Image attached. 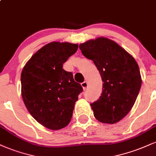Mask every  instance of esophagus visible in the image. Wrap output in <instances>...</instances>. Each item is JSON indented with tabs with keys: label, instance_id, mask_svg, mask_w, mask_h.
Wrapping results in <instances>:
<instances>
[{
	"label": "esophagus",
	"instance_id": "34e87169",
	"mask_svg": "<svg viewBox=\"0 0 156 156\" xmlns=\"http://www.w3.org/2000/svg\"><path fill=\"white\" fill-rule=\"evenodd\" d=\"M81 87H83V89H84V90H86L87 87H88V83H87V81L83 82V83H81Z\"/></svg>",
	"mask_w": 156,
	"mask_h": 156
}]
</instances>
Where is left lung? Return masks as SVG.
<instances>
[{
	"instance_id": "1",
	"label": "left lung",
	"mask_w": 156,
	"mask_h": 156,
	"mask_svg": "<svg viewBox=\"0 0 156 156\" xmlns=\"http://www.w3.org/2000/svg\"><path fill=\"white\" fill-rule=\"evenodd\" d=\"M86 58L92 60L101 74L103 92L91 103L94 117L103 123L114 124L131 110L141 86L139 65L131 55L117 43L98 37L80 44Z\"/></svg>"
}]
</instances>
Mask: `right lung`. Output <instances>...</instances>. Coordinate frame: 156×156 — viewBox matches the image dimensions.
<instances>
[{
    "label": "right lung",
    "mask_w": 156,
    "mask_h": 156,
    "mask_svg": "<svg viewBox=\"0 0 156 156\" xmlns=\"http://www.w3.org/2000/svg\"><path fill=\"white\" fill-rule=\"evenodd\" d=\"M78 44L53 42L32 55L21 73V94L31 115L45 128L59 130L69 124L78 94L83 91L63 64Z\"/></svg>",
    "instance_id": "add662e5"
}]
</instances>
